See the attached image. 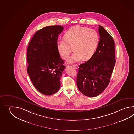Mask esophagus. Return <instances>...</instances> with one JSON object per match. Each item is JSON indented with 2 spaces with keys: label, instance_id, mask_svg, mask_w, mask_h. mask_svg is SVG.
Returning <instances> with one entry per match:
<instances>
[{
  "label": "esophagus",
  "instance_id": "esophagus-1",
  "mask_svg": "<svg viewBox=\"0 0 134 134\" xmlns=\"http://www.w3.org/2000/svg\"><path fill=\"white\" fill-rule=\"evenodd\" d=\"M73 66L74 67V68H76V69H77L79 68V66H77V65L76 64V65H73Z\"/></svg>",
  "mask_w": 134,
  "mask_h": 134
}]
</instances>
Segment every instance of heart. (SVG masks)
Wrapping results in <instances>:
<instances>
[{
	"label": "heart",
	"instance_id": "heart-1",
	"mask_svg": "<svg viewBox=\"0 0 134 134\" xmlns=\"http://www.w3.org/2000/svg\"><path fill=\"white\" fill-rule=\"evenodd\" d=\"M64 37L65 39L57 41V50L61 57L66 59L73 47L74 53L68 58L69 63L90 59L96 51L99 39L95 30L80 26L71 27Z\"/></svg>",
	"mask_w": 134,
	"mask_h": 134
}]
</instances>
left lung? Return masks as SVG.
Segmentation results:
<instances>
[{"mask_svg":"<svg viewBox=\"0 0 134 134\" xmlns=\"http://www.w3.org/2000/svg\"><path fill=\"white\" fill-rule=\"evenodd\" d=\"M100 41L91 58L79 66L77 88L88 97H96L108 85L115 64L114 41L102 26L99 25Z\"/></svg>","mask_w":134,"mask_h":134,"instance_id":"left-lung-1","label":"left lung"}]
</instances>
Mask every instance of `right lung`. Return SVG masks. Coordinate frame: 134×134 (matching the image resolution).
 I'll use <instances>...</instances> for the list:
<instances>
[{
  "label": "right lung",
  "mask_w": 134,
  "mask_h": 134,
  "mask_svg": "<svg viewBox=\"0 0 134 134\" xmlns=\"http://www.w3.org/2000/svg\"><path fill=\"white\" fill-rule=\"evenodd\" d=\"M62 26H47L35 32L29 43L27 72L35 88L51 95L60 88V79L65 66L57 50V38Z\"/></svg>",
  "instance_id": "right-lung-1"
}]
</instances>
